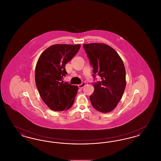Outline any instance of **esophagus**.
Wrapping results in <instances>:
<instances>
[{
    "label": "esophagus",
    "instance_id": "obj_1",
    "mask_svg": "<svg viewBox=\"0 0 161 161\" xmlns=\"http://www.w3.org/2000/svg\"><path fill=\"white\" fill-rule=\"evenodd\" d=\"M85 85H86V83H85V82H83L81 84H78V87H79L80 89H82Z\"/></svg>",
    "mask_w": 161,
    "mask_h": 161
}]
</instances>
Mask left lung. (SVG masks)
<instances>
[{
	"label": "left lung",
	"instance_id": "8db88e82",
	"mask_svg": "<svg viewBox=\"0 0 161 161\" xmlns=\"http://www.w3.org/2000/svg\"><path fill=\"white\" fill-rule=\"evenodd\" d=\"M95 75L101 80L93 83L94 92L90 96L92 106L103 113L113 110L121 100L124 92L125 69L119 55L110 46L103 43L83 45Z\"/></svg>",
	"mask_w": 161,
	"mask_h": 161
}]
</instances>
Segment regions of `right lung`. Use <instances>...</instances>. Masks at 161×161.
I'll list each match as a JSON object with an SVG mask.
<instances>
[{
  "mask_svg": "<svg viewBox=\"0 0 161 161\" xmlns=\"http://www.w3.org/2000/svg\"><path fill=\"white\" fill-rule=\"evenodd\" d=\"M80 45H54L45 50L36 67L35 80L42 99L54 111H63L72 107L78 87L64 83L67 75L66 64L78 52Z\"/></svg>",
  "mask_w": 161,
  "mask_h": 161,
  "instance_id": "obj_1",
  "label": "right lung"
}]
</instances>
